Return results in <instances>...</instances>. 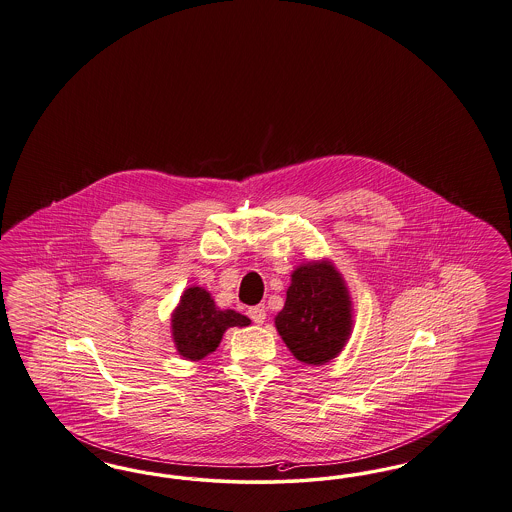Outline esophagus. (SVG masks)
I'll use <instances>...</instances> for the list:
<instances>
[{
  "mask_svg": "<svg viewBox=\"0 0 512 512\" xmlns=\"http://www.w3.org/2000/svg\"><path fill=\"white\" fill-rule=\"evenodd\" d=\"M249 318L253 320V324H263L266 320V308L265 305H257V307H251L247 310Z\"/></svg>",
  "mask_w": 512,
  "mask_h": 512,
  "instance_id": "1",
  "label": "esophagus"
}]
</instances>
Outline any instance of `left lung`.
Segmentation results:
<instances>
[{"mask_svg":"<svg viewBox=\"0 0 512 512\" xmlns=\"http://www.w3.org/2000/svg\"><path fill=\"white\" fill-rule=\"evenodd\" d=\"M274 324L299 362L322 366L333 360L352 331V301L339 270L329 261L297 266Z\"/></svg>","mask_w":512,"mask_h":512,"instance_id":"left-lung-1","label":"left lung"}]
</instances>
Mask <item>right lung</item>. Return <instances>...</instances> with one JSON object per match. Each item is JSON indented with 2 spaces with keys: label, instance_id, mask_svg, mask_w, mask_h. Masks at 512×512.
<instances>
[{
  "label": "right lung",
  "instance_id": "1",
  "mask_svg": "<svg viewBox=\"0 0 512 512\" xmlns=\"http://www.w3.org/2000/svg\"><path fill=\"white\" fill-rule=\"evenodd\" d=\"M249 318L236 310H221L204 287L184 289L171 316V333L177 352L186 360H202L219 347L228 328H246Z\"/></svg>",
  "mask_w": 512,
  "mask_h": 512
}]
</instances>
